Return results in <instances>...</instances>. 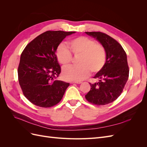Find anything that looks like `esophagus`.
I'll return each instance as SVG.
<instances>
[{
    "label": "esophagus",
    "instance_id": "1",
    "mask_svg": "<svg viewBox=\"0 0 147 147\" xmlns=\"http://www.w3.org/2000/svg\"><path fill=\"white\" fill-rule=\"evenodd\" d=\"M71 83H77V84H80L82 82H80V81H72L70 82Z\"/></svg>",
    "mask_w": 147,
    "mask_h": 147
}]
</instances>
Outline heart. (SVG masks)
<instances>
[{"label":"heart","mask_w":147,"mask_h":147,"mask_svg":"<svg viewBox=\"0 0 147 147\" xmlns=\"http://www.w3.org/2000/svg\"><path fill=\"white\" fill-rule=\"evenodd\" d=\"M70 51L74 55L80 56L77 65L66 67L63 70V75L66 80L80 81L88 77L91 70L98 72L105 65L106 52L100 44L90 38L80 36L70 39L69 41ZM57 58L64 66L69 65L72 59L70 51L64 45H61L56 51Z\"/></svg>","instance_id":"obj_1"}]
</instances>
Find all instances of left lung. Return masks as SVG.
Masks as SVG:
<instances>
[{
    "label": "left lung",
    "mask_w": 147,
    "mask_h": 147,
    "mask_svg": "<svg viewBox=\"0 0 147 147\" xmlns=\"http://www.w3.org/2000/svg\"><path fill=\"white\" fill-rule=\"evenodd\" d=\"M85 33L96 38L106 52L105 65L94 77L99 82L93 84L90 83L91 90L85 97L93 104H108L121 95L128 80L129 70L126 53L121 45L108 35L100 32Z\"/></svg>",
    "instance_id": "8db88e82"
}]
</instances>
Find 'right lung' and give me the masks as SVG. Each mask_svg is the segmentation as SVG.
I'll return each mask as SVG.
<instances>
[{
    "label": "right lung",
    "instance_id": "right-lung-1",
    "mask_svg": "<svg viewBox=\"0 0 147 147\" xmlns=\"http://www.w3.org/2000/svg\"><path fill=\"white\" fill-rule=\"evenodd\" d=\"M74 33L47 31L28 44L21 53L18 80L24 96L31 103L47 108L63 98L70 84L57 79L61 70L56 53L61 42Z\"/></svg>",
    "mask_w": 147,
    "mask_h": 147
}]
</instances>
